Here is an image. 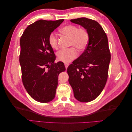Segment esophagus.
<instances>
[{"label": "esophagus", "mask_w": 132, "mask_h": 132, "mask_svg": "<svg viewBox=\"0 0 132 132\" xmlns=\"http://www.w3.org/2000/svg\"><path fill=\"white\" fill-rule=\"evenodd\" d=\"M64 65H65V68L67 69L68 67V66L69 65V63H65L64 64Z\"/></svg>", "instance_id": "obj_1"}]
</instances>
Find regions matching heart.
<instances>
[{
	"label": "heart",
	"instance_id": "1",
	"mask_svg": "<svg viewBox=\"0 0 132 132\" xmlns=\"http://www.w3.org/2000/svg\"><path fill=\"white\" fill-rule=\"evenodd\" d=\"M61 32L70 37V45L74 46L80 51L84 50L89 41V35L86 30L78 28L77 26L68 25L61 29ZM50 46L54 49L58 46V38L54 32H52L48 37ZM78 52L74 47L62 49L58 52L57 58L59 61L64 63H69L77 57Z\"/></svg>",
	"mask_w": 132,
	"mask_h": 132
}]
</instances>
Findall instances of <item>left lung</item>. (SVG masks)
Here are the masks:
<instances>
[{
  "mask_svg": "<svg viewBox=\"0 0 132 132\" xmlns=\"http://www.w3.org/2000/svg\"><path fill=\"white\" fill-rule=\"evenodd\" d=\"M70 21L82 26L89 35L84 52L67 68L75 98L88 102L97 98L106 85L111 60L108 39L97 21L86 18Z\"/></svg>",
  "mask_w": 132,
  "mask_h": 132,
  "instance_id": "left-lung-1",
  "label": "left lung"
}]
</instances>
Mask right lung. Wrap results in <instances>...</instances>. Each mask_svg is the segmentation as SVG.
Instances as JSON below:
<instances>
[{"mask_svg":"<svg viewBox=\"0 0 132 132\" xmlns=\"http://www.w3.org/2000/svg\"><path fill=\"white\" fill-rule=\"evenodd\" d=\"M64 21L39 20L27 27L20 39V64L23 85L36 101L47 103L55 97L64 63H54L55 55L48 42L50 35Z\"/></svg>","mask_w":132,"mask_h":132,"instance_id":"right-lung-1","label":"right lung"}]
</instances>
